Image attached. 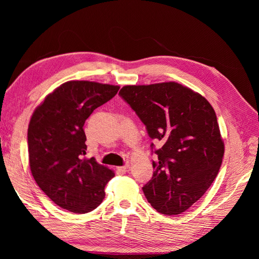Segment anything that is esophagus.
Masks as SVG:
<instances>
[{"instance_id":"1","label":"esophagus","mask_w":259,"mask_h":259,"mask_svg":"<svg viewBox=\"0 0 259 259\" xmlns=\"http://www.w3.org/2000/svg\"><path fill=\"white\" fill-rule=\"evenodd\" d=\"M117 168V170L120 171V173H126V171H128L130 170V164H126V165H124V166H120V167H116Z\"/></svg>"}]
</instances>
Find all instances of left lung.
<instances>
[{
  "label": "left lung",
  "mask_w": 259,
  "mask_h": 259,
  "mask_svg": "<svg viewBox=\"0 0 259 259\" xmlns=\"http://www.w3.org/2000/svg\"><path fill=\"white\" fill-rule=\"evenodd\" d=\"M119 95L162 147L143 191L164 215H178L197 202L216 178L225 146L213 107L200 94L175 82L126 85Z\"/></svg>",
  "instance_id": "1"
}]
</instances>
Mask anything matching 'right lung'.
Masks as SVG:
<instances>
[{
    "label": "right lung",
    "mask_w": 259,
    "mask_h": 259,
    "mask_svg": "<svg viewBox=\"0 0 259 259\" xmlns=\"http://www.w3.org/2000/svg\"><path fill=\"white\" fill-rule=\"evenodd\" d=\"M119 86L90 81L61 84L38 106L29 123L30 169L37 186L61 208L76 214L95 209L114 173L86 159V119L113 98Z\"/></svg>",
    "instance_id": "add662e5"
}]
</instances>
